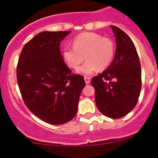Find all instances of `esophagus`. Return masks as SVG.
Returning a JSON list of instances; mask_svg holds the SVG:
<instances>
[{"label":"esophagus","mask_w":158,"mask_h":158,"mask_svg":"<svg viewBox=\"0 0 158 158\" xmlns=\"http://www.w3.org/2000/svg\"><path fill=\"white\" fill-rule=\"evenodd\" d=\"M84 79H85V83H86V84L90 83L91 79H90V78H89V77H86V76H85V77H84Z\"/></svg>","instance_id":"esophagus-1"}]
</instances>
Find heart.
I'll return each instance as SVG.
<instances>
[{"mask_svg":"<svg viewBox=\"0 0 158 158\" xmlns=\"http://www.w3.org/2000/svg\"><path fill=\"white\" fill-rule=\"evenodd\" d=\"M115 47L112 40L96 33H82L75 36L73 47L66 46L63 57L72 69H76L84 60L86 61L77 69L82 75H91L99 69H104L111 64L114 56Z\"/></svg>","mask_w":158,"mask_h":158,"instance_id":"b5f03b06","label":"heart"}]
</instances>
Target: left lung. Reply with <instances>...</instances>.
<instances>
[{
	"label": "left lung",
	"instance_id": "1",
	"mask_svg": "<svg viewBox=\"0 0 158 158\" xmlns=\"http://www.w3.org/2000/svg\"><path fill=\"white\" fill-rule=\"evenodd\" d=\"M115 36L116 52L110 66L92 79L95 104L104 115L120 118L136 106L141 89L139 57L131 39L123 30L111 26Z\"/></svg>",
	"mask_w": 158,
	"mask_h": 158
}]
</instances>
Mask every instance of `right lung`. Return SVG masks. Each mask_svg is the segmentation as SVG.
Listing matches in <instances>:
<instances>
[{
  "instance_id": "right-lung-1",
  "label": "right lung",
  "mask_w": 158,
  "mask_h": 158,
  "mask_svg": "<svg viewBox=\"0 0 158 158\" xmlns=\"http://www.w3.org/2000/svg\"><path fill=\"white\" fill-rule=\"evenodd\" d=\"M70 31H44L22 49L17 66V79L28 109L52 125L69 122L77 113L81 92L85 85L63 61L60 43Z\"/></svg>"
}]
</instances>
